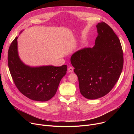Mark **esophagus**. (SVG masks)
I'll return each instance as SVG.
<instances>
[{
  "label": "esophagus",
  "mask_w": 134,
  "mask_h": 134,
  "mask_svg": "<svg viewBox=\"0 0 134 134\" xmlns=\"http://www.w3.org/2000/svg\"><path fill=\"white\" fill-rule=\"evenodd\" d=\"M68 71L69 72H72L74 71V69H73V68L71 67H69L68 69Z\"/></svg>",
  "instance_id": "1"
}]
</instances>
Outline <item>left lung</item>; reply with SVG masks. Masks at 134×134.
<instances>
[{
	"mask_svg": "<svg viewBox=\"0 0 134 134\" xmlns=\"http://www.w3.org/2000/svg\"><path fill=\"white\" fill-rule=\"evenodd\" d=\"M97 28L94 46L80 49L70 58L80 92L91 100L103 97L112 89L124 65L122 47L117 35L103 22L99 23Z\"/></svg>",
	"mask_w": 134,
	"mask_h": 134,
	"instance_id": "left-lung-1",
	"label": "left lung"
}]
</instances>
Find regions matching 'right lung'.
Returning a JSON list of instances; mask_svg holds the SVG:
<instances>
[{
	"instance_id": "add662e5",
	"label": "right lung",
	"mask_w": 134,
	"mask_h": 134,
	"mask_svg": "<svg viewBox=\"0 0 134 134\" xmlns=\"http://www.w3.org/2000/svg\"><path fill=\"white\" fill-rule=\"evenodd\" d=\"M17 39L16 37L12 42L8 53V67L16 86L31 100L41 102L50 100L66 74L67 65L31 67L25 65L18 55Z\"/></svg>"
}]
</instances>
